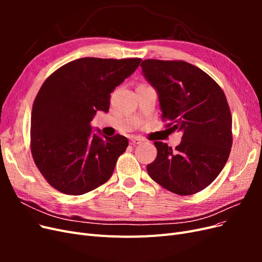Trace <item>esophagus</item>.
Segmentation results:
<instances>
[{"instance_id":"34e87169","label":"esophagus","mask_w":262,"mask_h":262,"mask_svg":"<svg viewBox=\"0 0 262 262\" xmlns=\"http://www.w3.org/2000/svg\"><path fill=\"white\" fill-rule=\"evenodd\" d=\"M141 142H143V139H141V138H139V137H132V138L130 139V143H131L132 145L140 144Z\"/></svg>"}]
</instances>
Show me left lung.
Here are the masks:
<instances>
[{"mask_svg":"<svg viewBox=\"0 0 262 262\" xmlns=\"http://www.w3.org/2000/svg\"><path fill=\"white\" fill-rule=\"evenodd\" d=\"M142 74L157 93L162 118L182 132L175 149L155 142L149 177L169 191H201L225 166L232 147V115L224 92L199 68L185 61L148 59Z\"/></svg>","mask_w":262,"mask_h":262,"instance_id":"obj_1","label":"left lung"}]
</instances>
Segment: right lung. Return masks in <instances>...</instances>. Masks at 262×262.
<instances>
[{
  "instance_id": "obj_1",
  "label": "right lung",
  "mask_w": 262,
  "mask_h": 262,
  "mask_svg": "<svg viewBox=\"0 0 262 262\" xmlns=\"http://www.w3.org/2000/svg\"><path fill=\"white\" fill-rule=\"evenodd\" d=\"M142 60L82 58L52 73L39 90L30 123V148L38 169L62 193L81 195L112 177L129 141L93 131L97 112L108 113L110 94Z\"/></svg>"
}]
</instances>
